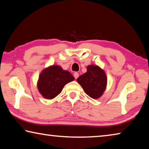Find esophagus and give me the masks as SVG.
I'll return each instance as SVG.
<instances>
[{"instance_id": "obj_1", "label": "esophagus", "mask_w": 149, "mask_h": 149, "mask_svg": "<svg viewBox=\"0 0 149 149\" xmlns=\"http://www.w3.org/2000/svg\"><path fill=\"white\" fill-rule=\"evenodd\" d=\"M74 76L75 77V79H77V78L79 77V74L77 72H75L74 74Z\"/></svg>"}]
</instances>
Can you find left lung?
Returning a JSON list of instances; mask_svg holds the SVG:
<instances>
[{"instance_id":"left-lung-1","label":"left lung","mask_w":149,"mask_h":149,"mask_svg":"<svg viewBox=\"0 0 149 149\" xmlns=\"http://www.w3.org/2000/svg\"><path fill=\"white\" fill-rule=\"evenodd\" d=\"M87 72L77 78V81L86 94L93 99H98L106 89L107 78L105 72L99 66L88 65Z\"/></svg>"}]
</instances>
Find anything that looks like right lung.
<instances>
[{"label": "right lung", "instance_id": "1", "mask_svg": "<svg viewBox=\"0 0 149 149\" xmlns=\"http://www.w3.org/2000/svg\"><path fill=\"white\" fill-rule=\"evenodd\" d=\"M74 80L68 71L59 65H52L45 69L39 75L37 87L44 98L52 99L60 94L64 85Z\"/></svg>", "mask_w": 149, "mask_h": 149}]
</instances>
